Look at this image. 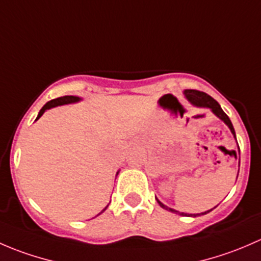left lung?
I'll return each mask as SVG.
<instances>
[{
  "label": "left lung",
  "mask_w": 261,
  "mask_h": 261,
  "mask_svg": "<svg viewBox=\"0 0 261 261\" xmlns=\"http://www.w3.org/2000/svg\"><path fill=\"white\" fill-rule=\"evenodd\" d=\"M184 96H186V98L188 99L189 102H191L193 106L196 107H199V109H208L211 110V112L213 115L216 116V117L220 118L221 121H223V122L227 125V127L230 128L231 134L233 135V138L236 139V134H235V128H233L232 126V122H231V120L228 118V116L223 112V110L221 109V106L218 105V102L216 101V99H213L211 96H208L207 93H204V92H199V91H194V89H186V91L183 92ZM239 152H240V147H239ZM156 198V197H155ZM158 203L160 204V207H163L164 210H167V211H170L173 213H177V215H180V216H187V217H197V216H202V215H206V213L211 212L215 207H213L212 210H208V211L206 212H202V213H184V212H179L177 211V210H173L170 208V207L165 206L164 203H162V202L159 201V199L156 198Z\"/></svg>",
  "instance_id": "1"
}]
</instances>
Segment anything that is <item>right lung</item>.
I'll use <instances>...</instances> for the list:
<instances>
[{
	"label": "right lung",
	"instance_id": "obj_1",
	"mask_svg": "<svg viewBox=\"0 0 261 261\" xmlns=\"http://www.w3.org/2000/svg\"><path fill=\"white\" fill-rule=\"evenodd\" d=\"M82 101L81 97H77V96H63V97H59V98H55V99H51V101H49L48 103H45L43 106V109L40 110V112L38 114V117H36V120H39V118L43 116L44 112L46 111V110H50V109H54V107H58V106H63V105H70V103H77V102ZM118 174V172H117ZM109 206L105 207L103 210H102V212L106 211V208ZM101 212V213H102ZM101 213H98V215H101ZM97 215V216H98Z\"/></svg>",
	"mask_w": 261,
	"mask_h": 261
}]
</instances>
